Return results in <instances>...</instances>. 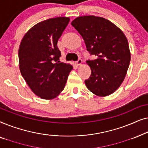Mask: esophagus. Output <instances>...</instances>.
I'll return each instance as SVG.
<instances>
[{"label": "esophagus", "instance_id": "esophagus-1", "mask_svg": "<svg viewBox=\"0 0 148 148\" xmlns=\"http://www.w3.org/2000/svg\"><path fill=\"white\" fill-rule=\"evenodd\" d=\"M82 64H83V60L81 59V58H79L77 61L76 62V64H77V65L79 66V65H82Z\"/></svg>", "mask_w": 148, "mask_h": 148}]
</instances>
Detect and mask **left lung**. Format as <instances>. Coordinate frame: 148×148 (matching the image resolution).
Returning a JSON list of instances; mask_svg holds the SVG:
<instances>
[{
    "instance_id": "obj_1",
    "label": "left lung",
    "mask_w": 148,
    "mask_h": 148,
    "mask_svg": "<svg viewBox=\"0 0 148 148\" xmlns=\"http://www.w3.org/2000/svg\"><path fill=\"white\" fill-rule=\"evenodd\" d=\"M71 25L84 38L87 50L98 56L86 62L91 68L86 87L98 96H109L122 84L130 63L126 36L109 20L94 15L77 17Z\"/></svg>"
}]
</instances>
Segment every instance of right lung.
I'll return each mask as SVG.
<instances>
[{"instance_id": "add662e5", "label": "right lung", "mask_w": 148, "mask_h": 148, "mask_svg": "<svg viewBox=\"0 0 148 148\" xmlns=\"http://www.w3.org/2000/svg\"><path fill=\"white\" fill-rule=\"evenodd\" d=\"M69 21V17H58L40 22L29 29L20 43V72L32 92L42 99L58 96L73 68L60 62L61 53L57 47Z\"/></svg>"}]
</instances>
